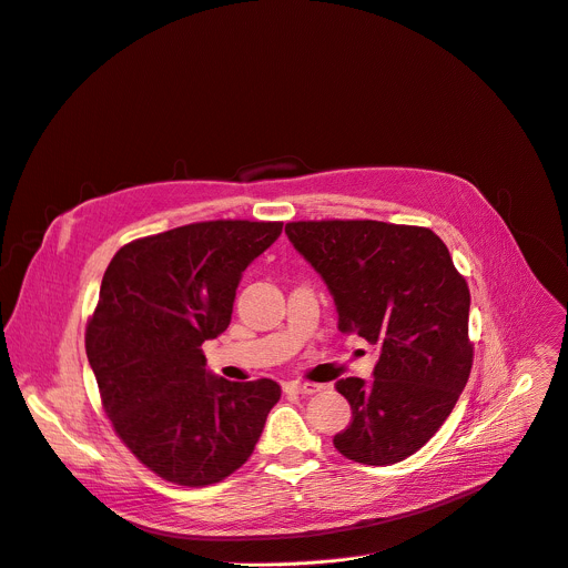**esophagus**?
Masks as SVG:
<instances>
[{"instance_id":"esophagus-1","label":"esophagus","mask_w":568,"mask_h":568,"mask_svg":"<svg viewBox=\"0 0 568 568\" xmlns=\"http://www.w3.org/2000/svg\"><path fill=\"white\" fill-rule=\"evenodd\" d=\"M285 392H294V394H315L320 392L317 383H287Z\"/></svg>"}]
</instances>
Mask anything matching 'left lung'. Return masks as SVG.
<instances>
[{
    "label": "left lung",
    "mask_w": 568,
    "mask_h": 568,
    "mask_svg": "<svg viewBox=\"0 0 568 568\" xmlns=\"http://www.w3.org/2000/svg\"><path fill=\"white\" fill-rule=\"evenodd\" d=\"M285 234L334 294L338 332L381 351L372 383H336L353 423L334 448L368 466L410 457L446 423L474 364L471 294L446 243L378 220H300Z\"/></svg>",
    "instance_id": "left-lung-1"
}]
</instances>
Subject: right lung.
Listing matches in <instances>:
<instances>
[{
	"instance_id": "right-lung-1",
	"label": "right lung",
	"mask_w": 568,
	"mask_h": 568,
	"mask_svg": "<svg viewBox=\"0 0 568 568\" xmlns=\"http://www.w3.org/2000/svg\"><path fill=\"white\" fill-rule=\"evenodd\" d=\"M283 223L206 220L130 241L104 271L85 327L102 408L130 453L183 487L248 462L281 385L206 374L202 343L223 334L243 268Z\"/></svg>"
}]
</instances>
